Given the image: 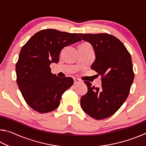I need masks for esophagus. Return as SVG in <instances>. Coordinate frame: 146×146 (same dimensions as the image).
Instances as JSON below:
<instances>
[{
	"instance_id": "1",
	"label": "esophagus",
	"mask_w": 146,
	"mask_h": 146,
	"mask_svg": "<svg viewBox=\"0 0 146 146\" xmlns=\"http://www.w3.org/2000/svg\"><path fill=\"white\" fill-rule=\"evenodd\" d=\"M80 82V80H79L78 78H75L74 79V84H78Z\"/></svg>"
}]
</instances>
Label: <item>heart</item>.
Wrapping results in <instances>:
<instances>
[{"mask_svg": "<svg viewBox=\"0 0 146 146\" xmlns=\"http://www.w3.org/2000/svg\"><path fill=\"white\" fill-rule=\"evenodd\" d=\"M81 44H83V45H88V44H89L88 42H84Z\"/></svg>", "mask_w": 146, "mask_h": 146, "instance_id": "obj_1", "label": "heart"}]
</instances>
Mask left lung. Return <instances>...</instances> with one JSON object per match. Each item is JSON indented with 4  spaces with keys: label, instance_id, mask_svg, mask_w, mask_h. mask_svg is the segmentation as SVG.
<instances>
[{
    "label": "left lung",
    "instance_id": "obj_1",
    "mask_svg": "<svg viewBox=\"0 0 146 146\" xmlns=\"http://www.w3.org/2000/svg\"><path fill=\"white\" fill-rule=\"evenodd\" d=\"M78 35L92 45L96 58L91 68L102 80L100 88L85 81L88 92L80 98L81 108L91 117L104 119L117 112L129 95L135 76L131 56L122 42L111 35Z\"/></svg>",
    "mask_w": 146,
    "mask_h": 146
}]
</instances>
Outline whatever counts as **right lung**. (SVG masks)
I'll use <instances>...</instances> for the list:
<instances>
[{
	"label": "right lung",
	"instance_id": "add662e5",
	"mask_svg": "<svg viewBox=\"0 0 146 146\" xmlns=\"http://www.w3.org/2000/svg\"><path fill=\"white\" fill-rule=\"evenodd\" d=\"M80 40L76 33L47 29L36 33L23 46L15 67L17 82L24 100L35 111L48 113L60 105L62 95L73 80L53 75L49 66L58 62L64 47Z\"/></svg>",
	"mask_w": 146,
	"mask_h": 146
}]
</instances>
